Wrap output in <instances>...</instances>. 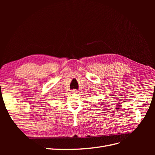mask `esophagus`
I'll list each match as a JSON object with an SVG mask.
<instances>
[{"instance_id": "obj_1", "label": "esophagus", "mask_w": 155, "mask_h": 155, "mask_svg": "<svg viewBox=\"0 0 155 155\" xmlns=\"http://www.w3.org/2000/svg\"><path fill=\"white\" fill-rule=\"evenodd\" d=\"M72 92H73V93L78 92V91H77V90H75V89H74V90H72Z\"/></svg>"}]
</instances>
